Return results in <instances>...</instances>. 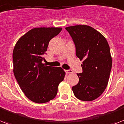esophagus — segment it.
<instances>
[{
    "label": "esophagus",
    "instance_id": "1",
    "mask_svg": "<svg viewBox=\"0 0 124 124\" xmlns=\"http://www.w3.org/2000/svg\"><path fill=\"white\" fill-rule=\"evenodd\" d=\"M65 72L66 73H72L73 71L72 70H71V69H69V70H65Z\"/></svg>",
    "mask_w": 124,
    "mask_h": 124
}]
</instances>
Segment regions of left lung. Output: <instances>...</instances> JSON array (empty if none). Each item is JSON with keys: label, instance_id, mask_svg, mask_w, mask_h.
Returning a JSON list of instances; mask_svg holds the SVG:
<instances>
[{"label": "left lung", "instance_id": "obj_1", "mask_svg": "<svg viewBox=\"0 0 124 124\" xmlns=\"http://www.w3.org/2000/svg\"><path fill=\"white\" fill-rule=\"evenodd\" d=\"M76 46V55L83 60V72L77 74L79 82L72 86L76 98L91 101L100 96L107 86L111 66L110 49L102 34L86 25L65 27Z\"/></svg>", "mask_w": 124, "mask_h": 124}]
</instances>
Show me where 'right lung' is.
Masks as SVG:
<instances>
[{
  "label": "right lung",
  "mask_w": 124,
  "mask_h": 124,
  "mask_svg": "<svg viewBox=\"0 0 124 124\" xmlns=\"http://www.w3.org/2000/svg\"><path fill=\"white\" fill-rule=\"evenodd\" d=\"M61 27L34 28L22 36L13 52V72L26 97L36 103H45L56 96L65 72L62 67L42 63L51 39Z\"/></svg>",
  "instance_id": "add662e5"
}]
</instances>
